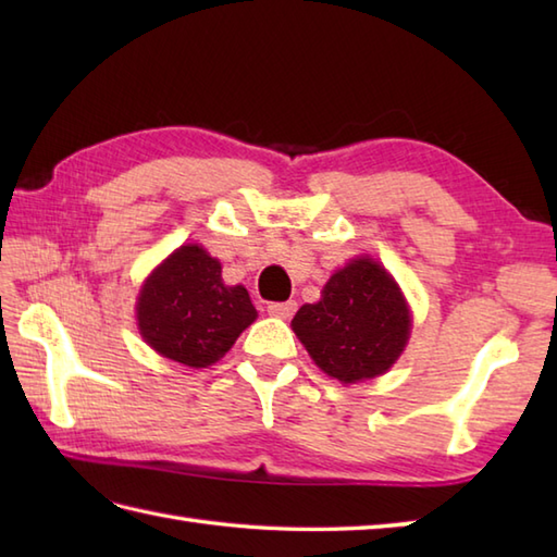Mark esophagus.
Returning a JSON list of instances; mask_svg holds the SVG:
<instances>
[{
    "mask_svg": "<svg viewBox=\"0 0 557 557\" xmlns=\"http://www.w3.org/2000/svg\"><path fill=\"white\" fill-rule=\"evenodd\" d=\"M294 311H297V301H280V304H268V313L275 318H292Z\"/></svg>",
    "mask_w": 557,
    "mask_h": 557,
    "instance_id": "1",
    "label": "esophagus"
}]
</instances>
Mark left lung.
I'll use <instances>...</instances> for the list:
<instances>
[{
	"mask_svg": "<svg viewBox=\"0 0 557 557\" xmlns=\"http://www.w3.org/2000/svg\"><path fill=\"white\" fill-rule=\"evenodd\" d=\"M318 369L342 383L385 373L407 345L411 318L393 277L371 258L351 260L292 321Z\"/></svg>",
	"mask_w": 557,
	"mask_h": 557,
	"instance_id": "obj_1",
	"label": "left lung"
}]
</instances>
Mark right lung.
Returning <instances> with one entry per match:
<instances>
[{"label":"right lung","instance_id":"add662e5","mask_svg":"<svg viewBox=\"0 0 557 557\" xmlns=\"http://www.w3.org/2000/svg\"><path fill=\"white\" fill-rule=\"evenodd\" d=\"M256 321L248 292L222 282L220 260L188 244L164 260L138 294V327L162 357L206 369Z\"/></svg>","mask_w":557,"mask_h":557}]
</instances>
